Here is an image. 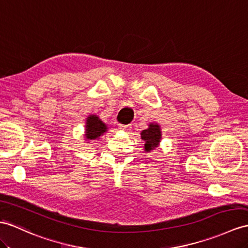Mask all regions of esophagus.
Masks as SVG:
<instances>
[{
    "label": "esophagus",
    "mask_w": 248,
    "mask_h": 248,
    "mask_svg": "<svg viewBox=\"0 0 248 248\" xmlns=\"http://www.w3.org/2000/svg\"><path fill=\"white\" fill-rule=\"evenodd\" d=\"M119 127H120V129H123V130H127L128 131V130L131 129V124H127V125H122V124H121Z\"/></svg>",
    "instance_id": "esophagus-1"
}]
</instances>
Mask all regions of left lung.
Returning a JSON list of instances; mask_svg holds the SVG:
<instances>
[{"mask_svg": "<svg viewBox=\"0 0 248 248\" xmlns=\"http://www.w3.org/2000/svg\"><path fill=\"white\" fill-rule=\"evenodd\" d=\"M142 140L145 142L144 147L146 152L155 149L161 140V131L160 126L158 124H150L149 128L145 129L141 132Z\"/></svg>", "mask_w": 248, "mask_h": 248, "instance_id": "obj_1", "label": "left lung"}]
</instances>
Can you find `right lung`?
Listing matches in <instances>:
<instances>
[{"label":"right lung","instance_id":"right-lung-1","mask_svg":"<svg viewBox=\"0 0 248 248\" xmlns=\"http://www.w3.org/2000/svg\"><path fill=\"white\" fill-rule=\"evenodd\" d=\"M106 125L102 122L96 116H90L87 119L86 123V139L88 140H95L101 135H103L106 131Z\"/></svg>","mask_w":248,"mask_h":248}]
</instances>
